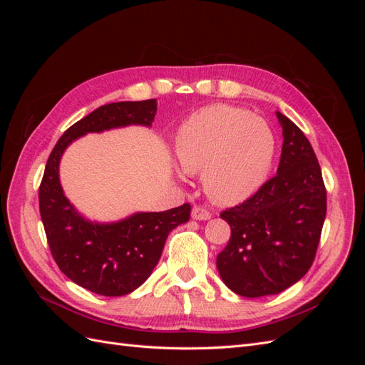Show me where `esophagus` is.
<instances>
[{"label": "esophagus", "instance_id": "obj_1", "mask_svg": "<svg viewBox=\"0 0 365 365\" xmlns=\"http://www.w3.org/2000/svg\"><path fill=\"white\" fill-rule=\"evenodd\" d=\"M192 217L196 220H207L212 217V213H210V210H207L205 207L195 205L192 210Z\"/></svg>", "mask_w": 365, "mask_h": 365}]
</instances>
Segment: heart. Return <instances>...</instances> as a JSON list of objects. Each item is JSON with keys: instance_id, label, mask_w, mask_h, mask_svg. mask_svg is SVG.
<instances>
[{"instance_id": "heart-1", "label": "heart", "mask_w": 365, "mask_h": 365, "mask_svg": "<svg viewBox=\"0 0 365 365\" xmlns=\"http://www.w3.org/2000/svg\"><path fill=\"white\" fill-rule=\"evenodd\" d=\"M274 150L267 121L228 105L201 108L175 138L182 170L202 172L205 190L217 204H236L256 192L269 172Z\"/></svg>"}]
</instances>
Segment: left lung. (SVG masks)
I'll return each mask as SVG.
<instances>
[{
	"label": "left lung",
	"mask_w": 365,
	"mask_h": 365,
	"mask_svg": "<svg viewBox=\"0 0 365 365\" xmlns=\"http://www.w3.org/2000/svg\"><path fill=\"white\" fill-rule=\"evenodd\" d=\"M283 128L279 170L242 204L220 212L231 237L217 254L220 277L237 295H275L312 267L326 219L327 195L315 152L294 121Z\"/></svg>",
	"instance_id": "obj_1"
}]
</instances>
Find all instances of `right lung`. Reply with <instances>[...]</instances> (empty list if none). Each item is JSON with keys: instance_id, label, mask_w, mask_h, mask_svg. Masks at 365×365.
I'll return each instance as SVG.
<instances>
[{"instance_id": "obj_1", "label": "right lung", "mask_w": 365, "mask_h": 365, "mask_svg": "<svg viewBox=\"0 0 365 365\" xmlns=\"http://www.w3.org/2000/svg\"><path fill=\"white\" fill-rule=\"evenodd\" d=\"M157 101L115 102L97 108L63 132L53 148L39 185V213L51 256L82 288L105 297L137 289L157 267L169 233L190 219V204L160 213H137L115 224H93L77 215L63 196L59 161L70 143L88 132L150 126Z\"/></svg>"}]
</instances>
